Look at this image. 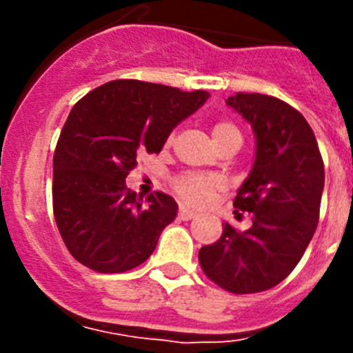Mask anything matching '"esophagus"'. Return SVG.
<instances>
[{
  "instance_id": "1",
  "label": "esophagus",
  "mask_w": 353,
  "mask_h": 353,
  "mask_svg": "<svg viewBox=\"0 0 353 353\" xmlns=\"http://www.w3.org/2000/svg\"><path fill=\"white\" fill-rule=\"evenodd\" d=\"M196 215H198V212L191 210V208H187V207H180V210H179V217H180V219H183V221L194 219Z\"/></svg>"
}]
</instances>
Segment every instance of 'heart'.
I'll return each instance as SVG.
<instances>
[{
	"label": "heart",
	"mask_w": 353,
	"mask_h": 353,
	"mask_svg": "<svg viewBox=\"0 0 353 353\" xmlns=\"http://www.w3.org/2000/svg\"><path fill=\"white\" fill-rule=\"evenodd\" d=\"M212 138H214L215 146H219L226 141H242V134L232 121L221 120L212 125ZM217 187H219V180L207 174H183L174 180L176 194L194 205L207 203Z\"/></svg>",
	"instance_id": "obj_1"
}]
</instances>
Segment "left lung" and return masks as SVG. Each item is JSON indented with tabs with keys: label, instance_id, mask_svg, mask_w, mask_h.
I'll return each mask as SVG.
<instances>
[{
	"label": "left lung",
	"instance_id": "obj_1",
	"mask_svg": "<svg viewBox=\"0 0 353 353\" xmlns=\"http://www.w3.org/2000/svg\"><path fill=\"white\" fill-rule=\"evenodd\" d=\"M226 104L249 121L256 141L252 170L233 201L239 210L251 212L252 226L236 232L224 223L221 239L199 249V263L226 292H265L295 269L313 239L325 183L323 161L310 123L286 102L236 93Z\"/></svg>",
	"mask_w": 353,
	"mask_h": 353
}]
</instances>
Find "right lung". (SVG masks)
<instances>
[{
	"label": "right lung",
	"instance_id": "1",
	"mask_svg": "<svg viewBox=\"0 0 353 353\" xmlns=\"http://www.w3.org/2000/svg\"><path fill=\"white\" fill-rule=\"evenodd\" d=\"M208 97L203 90L118 79L72 108L52 159V210L79 263L118 274L148 260L179 205L164 192L143 203L127 189V174L138 166L139 152L159 154L171 130Z\"/></svg>",
	"mask_w": 353,
	"mask_h": 353
}]
</instances>
